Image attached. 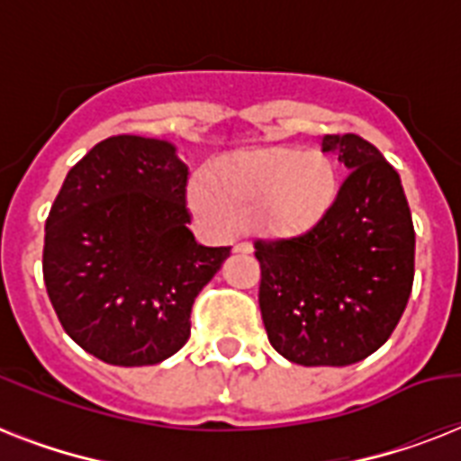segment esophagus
<instances>
[{
	"label": "esophagus",
	"instance_id": "1",
	"mask_svg": "<svg viewBox=\"0 0 461 461\" xmlns=\"http://www.w3.org/2000/svg\"><path fill=\"white\" fill-rule=\"evenodd\" d=\"M251 249L253 246L249 244V241H237V244H234V251L237 253H251Z\"/></svg>",
	"mask_w": 461,
	"mask_h": 461
}]
</instances>
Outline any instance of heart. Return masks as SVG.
<instances>
[{
	"label": "heart",
	"instance_id": "1",
	"mask_svg": "<svg viewBox=\"0 0 461 461\" xmlns=\"http://www.w3.org/2000/svg\"><path fill=\"white\" fill-rule=\"evenodd\" d=\"M337 194V165L325 153L267 148L217 159L194 188V208L212 224L256 217L267 227H294L328 208Z\"/></svg>",
	"mask_w": 461,
	"mask_h": 461
}]
</instances>
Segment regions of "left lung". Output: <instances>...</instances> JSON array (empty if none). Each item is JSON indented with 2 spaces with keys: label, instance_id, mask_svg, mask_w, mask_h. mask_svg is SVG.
I'll list each match as a JSON object with an SVG mask.
<instances>
[{
  "label": "left lung",
  "instance_id": "left-lung-1",
  "mask_svg": "<svg viewBox=\"0 0 461 461\" xmlns=\"http://www.w3.org/2000/svg\"><path fill=\"white\" fill-rule=\"evenodd\" d=\"M349 174L296 234L258 239L267 339L299 366H349L397 328L414 285V222L400 174L357 133L322 136Z\"/></svg>",
  "mask_w": 461,
  "mask_h": 461
}]
</instances>
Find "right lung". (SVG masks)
Masks as SVG:
<instances>
[{"instance_id":"obj_1","label":"right lung","mask_w":461,"mask_h":461,"mask_svg":"<svg viewBox=\"0 0 461 461\" xmlns=\"http://www.w3.org/2000/svg\"><path fill=\"white\" fill-rule=\"evenodd\" d=\"M188 167L167 140L112 136L71 167L45 222L42 277L61 328L112 366L186 344L191 308L231 246L188 230Z\"/></svg>"}]
</instances>
